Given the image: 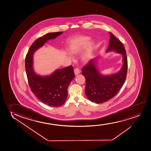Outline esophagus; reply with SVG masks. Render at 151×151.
Masks as SVG:
<instances>
[{
    "label": "esophagus",
    "mask_w": 151,
    "mask_h": 151,
    "mask_svg": "<svg viewBox=\"0 0 151 151\" xmlns=\"http://www.w3.org/2000/svg\"><path fill=\"white\" fill-rule=\"evenodd\" d=\"M81 72V71H80V70L78 68H76L75 69H74V73L75 74V75H77L79 74V73Z\"/></svg>",
    "instance_id": "1"
}]
</instances>
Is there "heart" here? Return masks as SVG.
<instances>
[{"instance_id":"obj_1","label":"heart","mask_w":151,"mask_h":151,"mask_svg":"<svg viewBox=\"0 0 151 151\" xmlns=\"http://www.w3.org/2000/svg\"><path fill=\"white\" fill-rule=\"evenodd\" d=\"M90 38L86 36H79L70 39L68 42V50L72 54H77L80 53L88 45L86 52L82 57L84 61H87L90 59L92 55V49L93 42H90L88 44Z\"/></svg>"}]
</instances>
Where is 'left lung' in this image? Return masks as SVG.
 Masks as SVG:
<instances>
[{"instance_id":"1","label":"left lung","mask_w":151,"mask_h":151,"mask_svg":"<svg viewBox=\"0 0 151 151\" xmlns=\"http://www.w3.org/2000/svg\"><path fill=\"white\" fill-rule=\"evenodd\" d=\"M107 51H115L123 55L124 65L119 72L110 76H102L95 67L94 59L82 68V74L86 79L85 93L89 100L96 104L107 101L116 95L125 82L127 70L126 51L122 41L110 33Z\"/></svg>"}]
</instances>
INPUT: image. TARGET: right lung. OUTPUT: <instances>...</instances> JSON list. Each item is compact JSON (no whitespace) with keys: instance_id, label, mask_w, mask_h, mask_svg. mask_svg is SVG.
Returning <instances> with one entry per match:
<instances>
[{"instance_id":"1","label":"right lung","mask_w":151,"mask_h":151,"mask_svg":"<svg viewBox=\"0 0 151 151\" xmlns=\"http://www.w3.org/2000/svg\"><path fill=\"white\" fill-rule=\"evenodd\" d=\"M62 33L63 32L50 33L36 40L29 47L25 59L27 81L32 92L43 104L54 107L65 102L68 87L75 77L73 67L70 65L57 70L49 76H40L33 70V54L48 40L54 39Z\"/></svg>"}]
</instances>
